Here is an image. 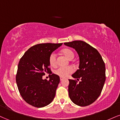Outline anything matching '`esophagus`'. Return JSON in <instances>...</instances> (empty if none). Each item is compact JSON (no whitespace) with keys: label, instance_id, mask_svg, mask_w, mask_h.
<instances>
[{"label":"esophagus","instance_id":"34e87169","mask_svg":"<svg viewBox=\"0 0 120 120\" xmlns=\"http://www.w3.org/2000/svg\"><path fill=\"white\" fill-rule=\"evenodd\" d=\"M60 81H63V79H64V77H60Z\"/></svg>","mask_w":120,"mask_h":120}]
</instances>
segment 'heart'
Here are the masks:
<instances>
[{
  "label": "heart",
  "mask_w": 120,
  "mask_h": 120,
  "mask_svg": "<svg viewBox=\"0 0 120 120\" xmlns=\"http://www.w3.org/2000/svg\"><path fill=\"white\" fill-rule=\"evenodd\" d=\"M62 52L63 54L65 56L67 57L69 60H71L73 59L74 55L73 51L71 49H65L62 50ZM49 62L51 66L52 67H55L56 65V54L55 53H52L49 56ZM73 71V69L71 67H59L58 68L56 69L55 71V73L57 75H59L60 77H65L68 76L69 74L71 73Z\"/></svg>",
  "instance_id": "b5f03b06"
}]
</instances>
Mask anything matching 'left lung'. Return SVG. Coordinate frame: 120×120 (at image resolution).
<instances>
[{
    "label": "left lung",
    "mask_w": 120,
    "mask_h": 120,
    "mask_svg": "<svg viewBox=\"0 0 120 120\" xmlns=\"http://www.w3.org/2000/svg\"><path fill=\"white\" fill-rule=\"evenodd\" d=\"M73 48L79 58L78 69L71 75L77 81L69 79V96L76 105L85 107L94 102L100 96L105 81V66L97 49L82 41L64 43Z\"/></svg>",
    "instance_id": "obj_1"
}]
</instances>
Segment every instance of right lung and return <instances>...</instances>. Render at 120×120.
Here are the masks:
<instances>
[{"label":"right lung","instance_id":"right-lung-1","mask_svg":"<svg viewBox=\"0 0 120 120\" xmlns=\"http://www.w3.org/2000/svg\"><path fill=\"white\" fill-rule=\"evenodd\" d=\"M62 44H38L30 47L21 58L16 81L21 96L30 105L42 108L54 99L60 77L52 74L47 81L43 79L42 76L51 72L49 56Z\"/></svg>","mask_w":120,"mask_h":120}]
</instances>
